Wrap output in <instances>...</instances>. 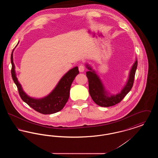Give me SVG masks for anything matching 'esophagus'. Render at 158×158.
I'll return each mask as SVG.
<instances>
[{
    "mask_svg": "<svg viewBox=\"0 0 158 158\" xmlns=\"http://www.w3.org/2000/svg\"><path fill=\"white\" fill-rule=\"evenodd\" d=\"M79 70L80 72H83L85 70V66L83 64H81L79 66Z\"/></svg>",
    "mask_w": 158,
    "mask_h": 158,
    "instance_id": "esophagus-1",
    "label": "esophagus"
}]
</instances>
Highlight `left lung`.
<instances>
[{
    "label": "left lung",
    "instance_id": "8db88e82",
    "mask_svg": "<svg viewBox=\"0 0 158 158\" xmlns=\"http://www.w3.org/2000/svg\"><path fill=\"white\" fill-rule=\"evenodd\" d=\"M137 67V60H136L130 70L127 82L123 89L119 94L108 97L99 76L89 66L86 64V68L89 70L86 72L89 83V92L93 101L97 105L104 107L111 106L120 102L133 87Z\"/></svg>",
    "mask_w": 158,
    "mask_h": 158
}]
</instances>
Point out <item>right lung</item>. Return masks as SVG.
Masks as SVG:
<instances>
[{
	"mask_svg": "<svg viewBox=\"0 0 158 158\" xmlns=\"http://www.w3.org/2000/svg\"><path fill=\"white\" fill-rule=\"evenodd\" d=\"M10 60L12 63L11 75L12 79L18 88L21 98L25 103L36 111L43 114H54L60 111L63 108L69 98L71 85L76 76L79 74L78 68L77 66L70 69L62 77L56 88L48 95L44 98L35 99L30 97L24 92L21 84L17 79L12 53L11 54Z\"/></svg>",
	"mask_w": 158,
	"mask_h": 158,
	"instance_id": "add662e5",
	"label": "right lung"
}]
</instances>
